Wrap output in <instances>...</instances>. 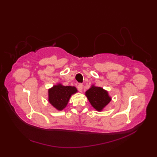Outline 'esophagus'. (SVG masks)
I'll use <instances>...</instances> for the list:
<instances>
[{"label": "esophagus", "mask_w": 157, "mask_h": 157, "mask_svg": "<svg viewBox=\"0 0 157 157\" xmlns=\"http://www.w3.org/2000/svg\"><path fill=\"white\" fill-rule=\"evenodd\" d=\"M82 89H83V85L82 84H79L78 85V90H79V92H82Z\"/></svg>", "instance_id": "obj_1"}]
</instances>
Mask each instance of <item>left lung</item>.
I'll return each mask as SVG.
<instances>
[{
  "mask_svg": "<svg viewBox=\"0 0 157 157\" xmlns=\"http://www.w3.org/2000/svg\"><path fill=\"white\" fill-rule=\"evenodd\" d=\"M86 96L93 107L98 111H102L111 101L107 92L101 87L94 86L86 92Z\"/></svg>",
  "mask_w": 157,
  "mask_h": 157,
  "instance_id": "1",
  "label": "left lung"
}]
</instances>
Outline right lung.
<instances>
[{"instance_id": "right-lung-1", "label": "right lung", "mask_w": 157, "mask_h": 157, "mask_svg": "<svg viewBox=\"0 0 157 157\" xmlns=\"http://www.w3.org/2000/svg\"><path fill=\"white\" fill-rule=\"evenodd\" d=\"M78 92L74 86L55 85L48 90L49 102L59 111H61L67 105L71 96Z\"/></svg>"}]
</instances>
